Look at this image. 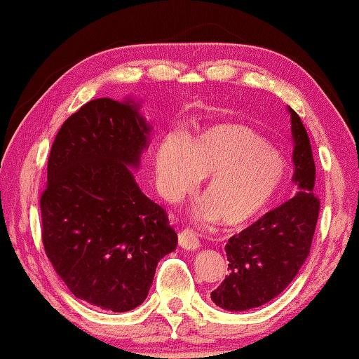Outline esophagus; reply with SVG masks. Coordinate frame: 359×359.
Segmentation results:
<instances>
[{"mask_svg": "<svg viewBox=\"0 0 359 359\" xmlns=\"http://www.w3.org/2000/svg\"><path fill=\"white\" fill-rule=\"evenodd\" d=\"M178 242H180V245L183 247V249H186V250H196V249H198L197 236H196V233H192V231H189V229L180 231Z\"/></svg>", "mask_w": 359, "mask_h": 359, "instance_id": "34e87169", "label": "esophagus"}]
</instances>
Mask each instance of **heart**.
Masks as SVG:
<instances>
[{"label": "heart", "mask_w": 359, "mask_h": 359, "mask_svg": "<svg viewBox=\"0 0 359 359\" xmlns=\"http://www.w3.org/2000/svg\"><path fill=\"white\" fill-rule=\"evenodd\" d=\"M163 197L178 201L207 179L194 217L201 222L239 226L262 213L283 186L287 165L255 131L239 125L212 126L186 136L181 146L165 140L154 154Z\"/></svg>", "instance_id": "1"}]
</instances>
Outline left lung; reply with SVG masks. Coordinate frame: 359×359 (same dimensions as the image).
Masks as SVG:
<instances>
[{
	"label": "left lung",
	"mask_w": 359,
	"mask_h": 359,
	"mask_svg": "<svg viewBox=\"0 0 359 359\" xmlns=\"http://www.w3.org/2000/svg\"><path fill=\"white\" fill-rule=\"evenodd\" d=\"M294 140L295 197L231 237L226 244L228 271L212 292L215 305L228 311H245L273 300L294 280L310 255L319 215V198L310 137L302 120L289 107Z\"/></svg>",
	"instance_id": "obj_1"
}]
</instances>
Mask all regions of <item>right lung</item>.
Listing matches in <instances>:
<instances>
[{
  "label": "right lung",
  "mask_w": 359,
  "mask_h": 359,
  "mask_svg": "<svg viewBox=\"0 0 359 359\" xmlns=\"http://www.w3.org/2000/svg\"><path fill=\"white\" fill-rule=\"evenodd\" d=\"M151 130L131 99H95L65 120L48 158L46 255L76 299L114 313L146 300L158 260L178 245L167 213L131 170Z\"/></svg>",
  "instance_id": "add662e5"
}]
</instances>
